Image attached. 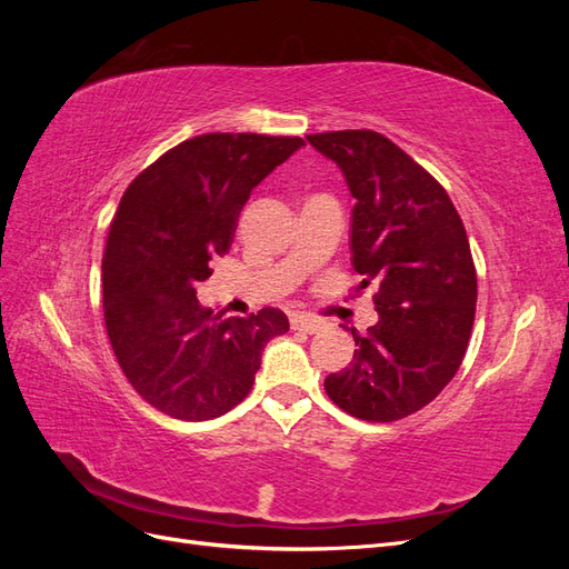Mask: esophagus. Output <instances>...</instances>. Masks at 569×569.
<instances>
[{
	"mask_svg": "<svg viewBox=\"0 0 569 569\" xmlns=\"http://www.w3.org/2000/svg\"><path fill=\"white\" fill-rule=\"evenodd\" d=\"M322 320L318 318H311V316H303V313H297L291 316V330H301L306 335H316L322 330Z\"/></svg>",
	"mask_w": 569,
	"mask_h": 569,
	"instance_id": "1",
	"label": "esophagus"
}]
</instances>
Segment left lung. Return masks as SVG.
Returning a JSON list of instances; mask_svg holds the SVG:
<instances>
[{
    "instance_id": "left-lung-1",
    "label": "left lung",
    "mask_w": 569,
    "mask_h": 569,
    "mask_svg": "<svg viewBox=\"0 0 569 569\" xmlns=\"http://www.w3.org/2000/svg\"><path fill=\"white\" fill-rule=\"evenodd\" d=\"M306 140L347 180L351 263L360 289L377 284V322L368 335L351 330L353 360L327 375L325 391L353 418L401 420L437 399L468 349L477 303L468 234L446 189L385 134Z\"/></svg>"
}]
</instances>
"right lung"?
<instances>
[{"label": "right lung", "instance_id": "1", "mask_svg": "<svg viewBox=\"0 0 569 569\" xmlns=\"http://www.w3.org/2000/svg\"><path fill=\"white\" fill-rule=\"evenodd\" d=\"M303 147L301 137L211 132L166 151L126 189L104 263V320L134 391L170 418L213 420L247 399L278 308L226 318L197 301L232 244L253 187Z\"/></svg>", "mask_w": 569, "mask_h": 569}]
</instances>
